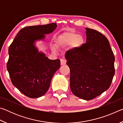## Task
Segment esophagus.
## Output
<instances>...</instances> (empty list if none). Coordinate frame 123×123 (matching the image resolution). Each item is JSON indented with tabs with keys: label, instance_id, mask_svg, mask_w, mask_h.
Here are the masks:
<instances>
[{
	"label": "esophagus",
	"instance_id": "obj_1",
	"mask_svg": "<svg viewBox=\"0 0 123 123\" xmlns=\"http://www.w3.org/2000/svg\"><path fill=\"white\" fill-rule=\"evenodd\" d=\"M61 65H65V64H66V60H64L63 59H61Z\"/></svg>",
	"mask_w": 123,
	"mask_h": 123
}]
</instances>
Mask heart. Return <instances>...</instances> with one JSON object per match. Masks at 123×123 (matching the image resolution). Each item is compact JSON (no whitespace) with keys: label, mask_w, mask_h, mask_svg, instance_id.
<instances>
[{"label":"heart","mask_w":123,"mask_h":123,"mask_svg":"<svg viewBox=\"0 0 123 123\" xmlns=\"http://www.w3.org/2000/svg\"><path fill=\"white\" fill-rule=\"evenodd\" d=\"M84 43L85 38L82 35L74 32H69L58 37L56 42V45L60 48L70 44L72 49H78L81 47ZM53 49L55 50V47H54Z\"/></svg>","instance_id":"1"}]
</instances>
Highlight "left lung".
<instances>
[{
	"mask_svg": "<svg viewBox=\"0 0 123 123\" xmlns=\"http://www.w3.org/2000/svg\"><path fill=\"white\" fill-rule=\"evenodd\" d=\"M85 30L86 43L67 51L65 58L72 93L89 100L109 88L115 73V58L106 37L93 29Z\"/></svg>",
	"mask_w": 123,
	"mask_h": 123,
	"instance_id": "1",
	"label": "left lung"
}]
</instances>
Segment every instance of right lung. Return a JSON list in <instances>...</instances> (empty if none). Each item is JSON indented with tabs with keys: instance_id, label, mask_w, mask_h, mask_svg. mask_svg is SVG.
<instances>
[{
	"instance_id": "right-lung-1",
	"label": "right lung",
	"mask_w": 123,
	"mask_h": 123,
	"mask_svg": "<svg viewBox=\"0 0 123 123\" xmlns=\"http://www.w3.org/2000/svg\"><path fill=\"white\" fill-rule=\"evenodd\" d=\"M56 27V23L25 27L17 33L9 47L7 69L11 82L30 98L45 94L54 74L60 67L59 59H49L36 45Z\"/></svg>"
}]
</instances>
